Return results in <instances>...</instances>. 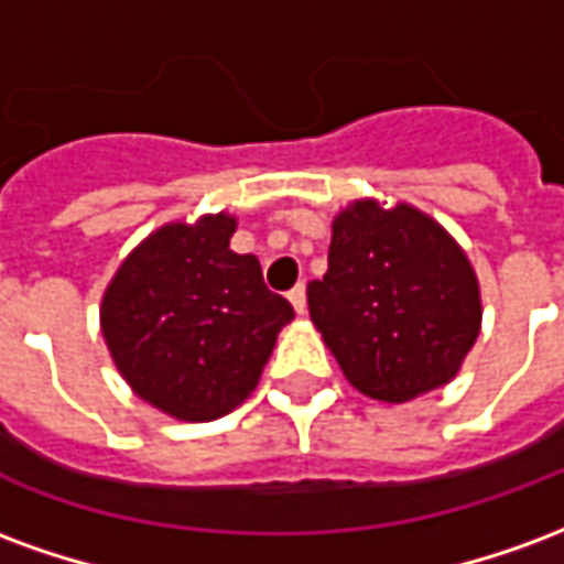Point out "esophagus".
<instances>
[{
  "label": "esophagus",
  "mask_w": 564,
  "mask_h": 564,
  "mask_svg": "<svg viewBox=\"0 0 564 564\" xmlns=\"http://www.w3.org/2000/svg\"><path fill=\"white\" fill-rule=\"evenodd\" d=\"M290 302H293V307H295V314H305V307H307L305 283H295L293 290H290Z\"/></svg>",
  "instance_id": "34e87169"
}]
</instances>
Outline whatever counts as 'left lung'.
<instances>
[{
	"instance_id": "1",
	"label": "left lung",
	"mask_w": 564,
	"mask_h": 564,
	"mask_svg": "<svg viewBox=\"0 0 564 564\" xmlns=\"http://www.w3.org/2000/svg\"><path fill=\"white\" fill-rule=\"evenodd\" d=\"M307 311L356 390L392 404L447 383L480 332L468 259L408 205L356 202L338 214Z\"/></svg>"
}]
</instances>
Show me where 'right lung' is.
<instances>
[{
  "mask_svg": "<svg viewBox=\"0 0 564 564\" xmlns=\"http://www.w3.org/2000/svg\"><path fill=\"white\" fill-rule=\"evenodd\" d=\"M232 232L226 214L162 226L105 293L102 335L120 375L177 420L208 423L245 402L295 317L259 259L229 250Z\"/></svg>",
  "mask_w": 564,
  "mask_h": 564,
  "instance_id": "obj_1",
  "label": "right lung"
}]
</instances>
